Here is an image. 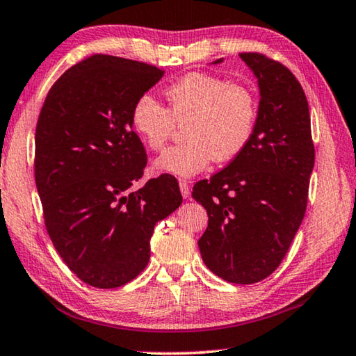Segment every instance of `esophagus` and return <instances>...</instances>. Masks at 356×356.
<instances>
[{
    "mask_svg": "<svg viewBox=\"0 0 356 356\" xmlns=\"http://www.w3.org/2000/svg\"><path fill=\"white\" fill-rule=\"evenodd\" d=\"M179 191H181L184 199H188V197L191 195V189H189L188 181H184V179H179Z\"/></svg>",
    "mask_w": 356,
    "mask_h": 356,
    "instance_id": "obj_1",
    "label": "esophagus"
}]
</instances>
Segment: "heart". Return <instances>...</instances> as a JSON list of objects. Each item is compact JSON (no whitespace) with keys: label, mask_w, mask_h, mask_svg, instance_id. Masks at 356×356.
<instances>
[{"label":"heart","mask_w":356,"mask_h":356,"mask_svg":"<svg viewBox=\"0 0 356 356\" xmlns=\"http://www.w3.org/2000/svg\"><path fill=\"white\" fill-rule=\"evenodd\" d=\"M167 108L151 95H141L130 113L135 134L152 151H161L184 125L183 145L168 147L154 161V170L175 177H194L211 161L227 162L242 152L258 121L256 95L242 84L209 73H189L163 92Z\"/></svg>","instance_id":"heart-1"}]
</instances>
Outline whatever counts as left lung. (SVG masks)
I'll use <instances>...</instances> for the list:
<instances>
[{
  "label": "left lung",
  "mask_w": 356,
  "mask_h": 356,
  "mask_svg": "<svg viewBox=\"0 0 356 356\" xmlns=\"http://www.w3.org/2000/svg\"><path fill=\"white\" fill-rule=\"evenodd\" d=\"M240 58L259 86L253 136L226 168L195 183L193 197L209 213L199 238L205 266L251 285L280 266L304 220L315 147L307 98L291 71L258 52Z\"/></svg>",
  "instance_id": "left-lung-1"
}]
</instances>
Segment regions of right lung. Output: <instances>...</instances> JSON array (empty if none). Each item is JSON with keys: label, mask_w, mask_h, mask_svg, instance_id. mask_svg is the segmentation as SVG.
<instances>
[{"label": "right lung", "mask_w": 356, "mask_h": 356, "mask_svg": "<svg viewBox=\"0 0 356 356\" xmlns=\"http://www.w3.org/2000/svg\"><path fill=\"white\" fill-rule=\"evenodd\" d=\"M162 76L152 65L94 54L60 76L38 118L35 181L47 234L90 286L132 282L149 261L156 222L183 202L167 173L132 189L147 159L130 113Z\"/></svg>", "instance_id": "add662e5"}]
</instances>
